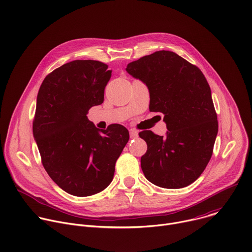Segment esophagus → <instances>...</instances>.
Returning a JSON list of instances; mask_svg holds the SVG:
<instances>
[{
	"instance_id": "esophagus-1",
	"label": "esophagus",
	"mask_w": 252,
	"mask_h": 252,
	"mask_svg": "<svg viewBox=\"0 0 252 252\" xmlns=\"http://www.w3.org/2000/svg\"><path fill=\"white\" fill-rule=\"evenodd\" d=\"M129 136H130V138H137L138 137V133L135 130H130L129 131Z\"/></svg>"
}]
</instances>
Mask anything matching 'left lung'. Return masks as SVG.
<instances>
[{
  "instance_id": "8db88e82",
  "label": "left lung",
  "mask_w": 252,
  "mask_h": 252,
  "mask_svg": "<svg viewBox=\"0 0 252 252\" xmlns=\"http://www.w3.org/2000/svg\"><path fill=\"white\" fill-rule=\"evenodd\" d=\"M126 70L146 84L150 111L162 113L164 136L143 130L148 151L140 158L143 174L164 189L189 186L205 169L219 131L209 85L201 70L177 54L158 51L127 64Z\"/></svg>"
}]
</instances>
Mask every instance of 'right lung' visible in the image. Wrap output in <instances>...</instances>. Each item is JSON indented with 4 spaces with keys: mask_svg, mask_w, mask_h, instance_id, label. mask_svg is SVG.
<instances>
[{
    "mask_svg": "<svg viewBox=\"0 0 252 252\" xmlns=\"http://www.w3.org/2000/svg\"><path fill=\"white\" fill-rule=\"evenodd\" d=\"M111 76L101 62L77 60L52 71L38 93L33 137L46 171L71 195L89 196L109 187L129 138L125 126L99 129L87 117L102 103Z\"/></svg>",
    "mask_w": 252,
    "mask_h": 252,
    "instance_id": "1",
    "label": "right lung"
}]
</instances>
